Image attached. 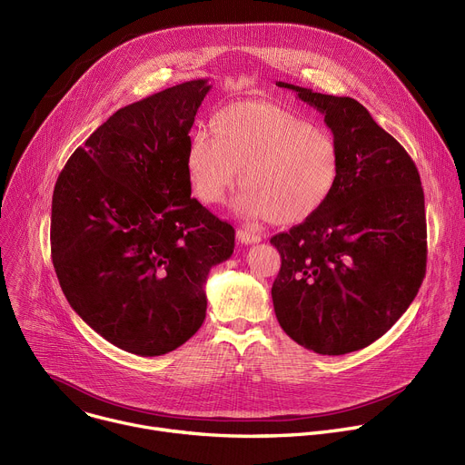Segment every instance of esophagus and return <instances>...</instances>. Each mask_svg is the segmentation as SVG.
<instances>
[{"mask_svg": "<svg viewBox=\"0 0 465 465\" xmlns=\"http://www.w3.org/2000/svg\"><path fill=\"white\" fill-rule=\"evenodd\" d=\"M237 239L242 242V244H255L261 241V235L255 233L252 228H239L237 230Z\"/></svg>", "mask_w": 465, "mask_h": 465, "instance_id": "esophagus-1", "label": "esophagus"}]
</instances>
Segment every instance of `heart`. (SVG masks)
Wrapping results in <instances>:
<instances>
[{
  "label": "heart",
  "instance_id": "obj_1",
  "mask_svg": "<svg viewBox=\"0 0 465 465\" xmlns=\"http://www.w3.org/2000/svg\"><path fill=\"white\" fill-rule=\"evenodd\" d=\"M212 129L195 131L186 151L188 181L206 206L223 204L241 172L235 212L288 226L322 212L340 184L336 138L275 104H230Z\"/></svg>",
  "mask_w": 465,
  "mask_h": 465
}]
</instances>
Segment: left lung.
<instances>
[{
  "label": "left lung",
  "instance_id": "8db88e82",
  "mask_svg": "<svg viewBox=\"0 0 465 465\" xmlns=\"http://www.w3.org/2000/svg\"><path fill=\"white\" fill-rule=\"evenodd\" d=\"M318 109L341 151L340 184L322 212L277 233L272 286L281 329L323 356L365 349L407 311L425 275L418 170L354 98L277 82Z\"/></svg>",
  "mask_w": 465,
  "mask_h": 465
}]
</instances>
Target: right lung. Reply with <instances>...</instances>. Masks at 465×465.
Segmentation results:
<instances>
[{
  "mask_svg": "<svg viewBox=\"0 0 465 465\" xmlns=\"http://www.w3.org/2000/svg\"><path fill=\"white\" fill-rule=\"evenodd\" d=\"M212 89L190 80L118 109L78 147L53 195L51 255L73 311L136 356L186 343L206 318L210 270L235 230L186 173L195 114Z\"/></svg>",
  "mask_w": 465,
  "mask_h": 465,
  "instance_id": "right-lung-1",
  "label": "right lung"
}]
</instances>
